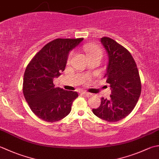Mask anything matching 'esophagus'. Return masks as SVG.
<instances>
[{
	"label": "esophagus",
	"instance_id": "1",
	"mask_svg": "<svg viewBox=\"0 0 159 159\" xmlns=\"http://www.w3.org/2000/svg\"><path fill=\"white\" fill-rule=\"evenodd\" d=\"M82 94L87 96V97H90V96H92V94H90V93H89V92H83Z\"/></svg>",
	"mask_w": 159,
	"mask_h": 159
}]
</instances>
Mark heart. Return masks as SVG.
I'll use <instances>...</instances> for the list:
<instances>
[{
  "instance_id": "obj_1",
  "label": "heart",
  "mask_w": 159,
  "mask_h": 159,
  "mask_svg": "<svg viewBox=\"0 0 159 159\" xmlns=\"http://www.w3.org/2000/svg\"><path fill=\"white\" fill-rule=\"evenodd\" d=\"M85 50L89 57H101L102 56V51L100 47L95 44H88L85 46ZM73 55V52H71L67 57V61H70V59Z\"/></svg>"
}]
</instances>
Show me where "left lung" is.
<instances>
[{
  "mask_svg": "<svg viewBox=\"0 0 159 159\" xmlns=\"http://www.w3.org/2000/svg\"><path fill=\"white\" fill-rule=\"evenodd\" d=\"M101 42L108 54L109 63L104 78L111 89L110 98H101V105L92 111L108 122H116L132 112L141 93L137 66L126 48L109 37Z\"/></svg>",
  "mask_w": 159,
  "mask_h": 159,
  "instance_id": "obj_1",
  "label": "left lung"
}]
</instances>
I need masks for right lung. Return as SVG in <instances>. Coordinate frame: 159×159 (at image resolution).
Instances as JSON below:
<instances>
[{
	"instance_id": "add662e5",
	"label": "right lung",
	"mask_w": 159,
	"mask_h": 159,
	"mask_svg": "<svg viewBox=\"0 0 159 159\" xmlns=\"http://www.w3.org/2000/svg\"><path fill=\"white\" fill-rule=\"evenodd\" d=\"M83 40L57 39L46 44L27 65L24 74L23 92L28 105L39 119L58 121L70 114L76 92L55 88L54 77L65 70L68 53Z\"/></svg>"
}]
</instances>
